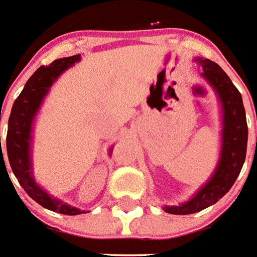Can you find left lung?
<instances>
[{"label":"left lung","instance_id":"obj_1","mask_svg":"<svg viewBox=\"0 0 257 257\" xmlns=\"http://www.w3.org/2000/svg\"><path fill=\"white\" fill-rule=\"evenodd\" d=\"M198 65L203 67L202 76L212 84L219 94L224 112L223 148L217 169L210 181L202 187L191 201L180 206H166L165 210L172 214H191L201 212L221 199L230 191L241 172L248 144V124L241 92L236 90L230 77L221 67L210 59L195 58Z\"/></svg>","mask_w":257,"mask_h":257}]
</instances>
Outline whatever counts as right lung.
Returning <instances> with one entry per match:
<instances>
[{"label":"right lung","instance_id":"add662e5","mask_svg":"<svg viewBox=\"0 0 257 257\" xmlns=\"http://www.w3.org/2000/svg\"><path fill=\"white\" fill-rule=\"evenodd\" d=\"M77 61H80V54L69 56V58L56 59L48 66L38 67L32 77L27 80L25 88L16 98L11 110V116H9L8 134H7V154H8L9 165L19 184L27 192V195L45 209L67 214V216L81 214L83 210L52 199L45 191L41 190L37 184L34 183L30 174L32 165H30V156H29V147H30L29 141H30V132H32V121L34 119V114L40 108L43 98L48 92L56 77ZM1 155H3V149H1ZM3 165H5V162Z\"/></svg>","mask_w":257,"mask_h":257}]
</instances>
